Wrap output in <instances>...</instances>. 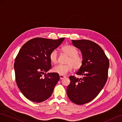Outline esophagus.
<instances>
[{
	"instance_id": "obj_1",
	"label": "esophagus",
	"mask_w": 122,
	"mask_h": 122,
	"mask_svg": "<svg viewBox=\"0 0 122 122\" xmlns=\"http://www.w3.org/2000/svg\"><path fill=\"white\" fill-rule=\"evenodd\" d=\"M65 78V76H62V75H60V79L61 80L63 79V78Z\"/></svg>"
}]
</instances>
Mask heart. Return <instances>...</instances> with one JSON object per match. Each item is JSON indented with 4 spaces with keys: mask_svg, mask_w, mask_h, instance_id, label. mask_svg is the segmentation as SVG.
Masks as SVG:
<instances>
[{
    "mask_svg": "<svg viewBox=\"0 0 122 122\" xmlns=\"http://www.w3.org/2000/svg\"><path fill=\"white\" fill-rule=\"evenodd\" d=\"M62 51L64 53L68 55L65 65H58L54 67L53 71L59 75H66L72 71L73 68L75 69L80 68L83 63V59L81 55L78 54V50L74 46L71 45H66L62 48ZM50 60L52 63L55 64L57 62L58 51L54 50L52 51L49 56Z\"/></svg>",
    "mask_w": 122,
    "mask_h": 122,
    "instance_id": "obj_1",
    "label": "heart"
}]
</instances>
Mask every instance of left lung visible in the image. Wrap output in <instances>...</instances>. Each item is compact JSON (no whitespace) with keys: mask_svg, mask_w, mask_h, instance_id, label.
Masks as SVG:
<instances>
[{"mask_svg":"<svg viewBox=\"0 0 122 122\" xmlns=\"http://www.w3.org/2000/svg\"><path fill=\"white\" fill-rule=\"evenodd\" d=\"M72 44L82 54L83 63L76 74L83 78L69 76L67 95L73 103L83 105L95 99L105 85L109 62L102 48L93 41L72 40Z\"/></svg>","mask_w":122,"mask_h":122,"instance_id":"1","label":"left lung"}]
</instances>
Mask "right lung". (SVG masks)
I'll use <instances>...</instances> for the list:
<instances>
[{
	"label": "right lung",
	"mask_w": 122,
	"mask_h": 122,
	"mask_svg": "<svg viewBox=\"0 0 122 122\" xmlns=\"http://www.w3.org/2000/svg\"><path fill=\"white\" fill-rule=\"evenodd\" d=\"M64 39L34 38L23 45L16 56L14 69L17 85L31 101L42 102L53 93L60 76L55 72L46 73L51 67L49 56Z\"/></svg>",
	"instance_id": "add662e5"
}]
</instances>
